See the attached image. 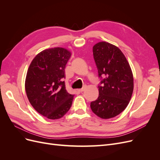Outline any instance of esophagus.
Here are the masks:
<instances>
[{
	"label": "esophagus",
	"mask_w": 160,
	"mask_h": 160,
	"mask_svg": "<svg viewBox=\"0 0 160 160\" xmlns=\"http://www.w3.org/2000/svg\"><path fill=\"white\" fill-rule=\"evenodd\" d=\"M84 90H85V87H84V88H83L79 89V91H80V92H83Z\"/></svg>",
	"instance_id": "esophagus-1"
}]
</instances>
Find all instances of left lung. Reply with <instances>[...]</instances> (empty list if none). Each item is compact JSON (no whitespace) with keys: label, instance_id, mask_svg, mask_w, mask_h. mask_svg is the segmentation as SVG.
<instances>
[{"label":"left lung","instance_id":"8db88e82","mask_svg":"<svg viewBox=\"0 0 160 160\" xmlns=\"http://www.w3.org/2000/svg\"><path fill=\"white\" fill-rule=\"evenodd\" d=\"M93 53L101 85L98 86L99 97L91 103V109L101 118H112L129 103L133 91L132 71L122 51L111 43H97Z\"/></svg>","mask_w":160,"mask_h":160}]
</instances>
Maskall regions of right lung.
I'll return each mask as SVG.
<instances>
[{
  "label": "right lung",
  "mask_w": 160,
  "mask_h": 160,
  "mask_svg": "<svg viewBox=\"0 0 160 160\" xmlns=\"http://www.w3.org/2000/svg\"><path fill=\"white\" fill-rule=\"evenodd\" d=\"M71 55L64 48L45 49L37 55L28 69L27 98L33 108L48 119H60L71 107L74 95L67 92L63 81Z\"/></svg>",
  "instance_id": "right-lung-1"
}]
</instances>
